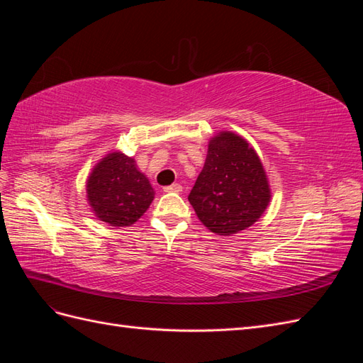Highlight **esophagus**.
<instances>
[{"mask_svg":"<svg viewBox=\"0 0 363 363\" xmlns=\"http://www.w3.org/2000/svg\"><path fill=\"white\" fill-rule=\"evenodd\" d=\"M182 184L180 183H174V184H171V186H164L163 188V191L164 192H182Z\"/></svg>","mask_w":363,"mask_h":363,"instance_id":"esophagus-1","label":"esophagus"}]
</instances>
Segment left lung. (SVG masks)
I'll list each match as a JSON object with an SVG mask.
<instances>
[{
    "label": "left lung",
    "instance_id": "8db88e82",
    "mask_svg": "<svg viewBox=\"0 0 363 363\" xmlns=\"http://www.w3.org/2000/svg\"><path fill=\"white\" fill-rule=\"evenodd\" d=\"M189 203L211 232L232 236L255 224L267 211L271 189L263 164L248 142L219 131L208 142L203 171Z\"/></svg>",
    "mask_w": 363,
    "mask_h": 363
}]
</instances>
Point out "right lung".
Masks as SVG:
<instances>
[{
    "label": "right lung",
    "instance_id": "1",
    "mask_svg": "<svg viewBox=\"0 0 363 363\" xmlns=\"http://www.w3.org/2000/svg\"><path fill=\"white\" fill-rule=\"evenodd\" d=\"M87 201L95 216L112 227H130L147 212L155 189L135 159L121 151L98 162L86 182Z\"/></svg>",
    "mask_w": 363,
    "mask_h": 363
}]
</instances>
